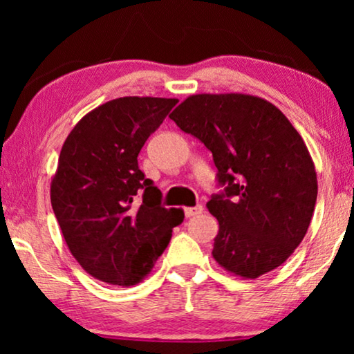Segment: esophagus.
Here are the masks:
<instances>
[{
    "label": "esophagus",
    "mask_w": 354,
    "mask_h": 354,
    "mask_svg": "<svg viewBox=\"0 0 354 354\" xmlns=\"http://www.w3.org/2000/svg\"><path fill=\"white\" fill-rule=\"evenodd\" d=\"M201 212H203V206L201 205H198L195 207H185V216L187 217H193V216H196V214H201Z\"/></svg>",
    "instance_id": "obj_1"
}]
</instances>
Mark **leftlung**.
Segmentation results:
<instances>
[{
  "label": "left lung",
  "instance_id": "left-lung-1",
  "mask_svg": "<svg viewBox=\"0 0 354 354\" xmlns=\"http://www.w3.org/2000/svg\"><path fill=\"white\" fill-rule=\"evenodd\" d=\"M212 153L222 195L207 201L219 222L212 258L227 272L258 279L301 243L317 200L306 143L268 100L245 93H200L169 114Z\"/></svg>",
  "mask_w": 354,
  "mask_h": 354
}]
</instances>
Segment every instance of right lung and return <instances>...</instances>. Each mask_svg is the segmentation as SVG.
Masks as SVG:
<instances>
[{"label":"right lung","instance_id":"add662e5","mask_svg":"<svg viewBox=\"0 0 354 354\" xmlns=\"http://www.w3.org/2000/svg\"><path fill=\"white\" fill-rule=\"evenodd\" d=\"M177 103L153 96L111 100L85 114L62 145L51 206L72 256L101 282H142L183 221L180 207L161 206V192L137 159Z\"/></svg>","mask_w":354,"mask_h":354}]
</instances>
